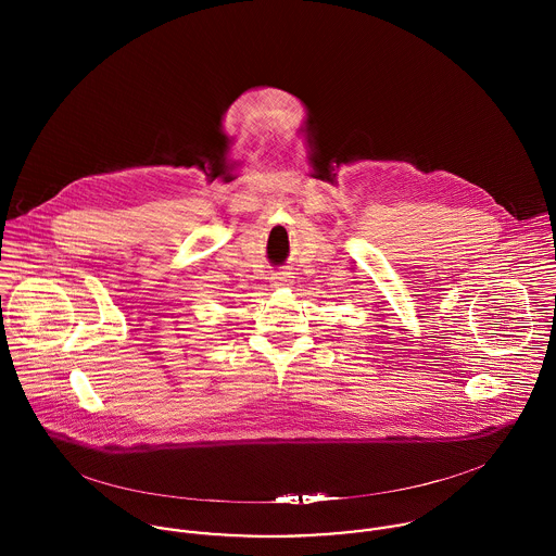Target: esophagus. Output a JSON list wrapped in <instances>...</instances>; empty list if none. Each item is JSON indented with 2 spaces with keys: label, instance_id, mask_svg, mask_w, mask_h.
Masks as SVG:
<instances>
[{
  "label": "esophagus",
  "instance_id": "1",
  "mask_svg": "<svg viewBox=\"0 0 556 556\" xmlns=\"http://www.w3.org/2000/svg\"><path fill=\"white\" fill-rule=\"evenodd\" d=\"M271 282H274V287H287V285H291V276L287 271H278V274H274Z\"/></svg>",
  "mask_w": 556,
  "mask_h": 556
}]
</instances>
